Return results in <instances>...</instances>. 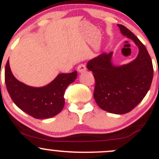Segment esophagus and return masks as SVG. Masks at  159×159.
Listing matches in <instances>:
<instances>
[{"label": "esophagus", "instance_id": "esophagus-1", "mask_svg": "<svg viewBox=\"0 0 159 159\" xmlns=\"http://www.w3.org/2000/svg\"><path fill=\"white\" fill-rule=\"evenodd\" d=\"M86 70V66H85V64H80V65H78V71L79 73H83L85 72V71Z\"/></svg>", "mask_w": 159, "mask_h": 159}]
</instances>
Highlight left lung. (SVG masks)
Instances as JSON below:
<instances>
[{"label": "left lung", "instance_id": "1", "mask_svg": "<svg viewBox=\"0 0 159 159\" xmlns=\"http://www.w3.org/2000/svg\"><path fill=\"white\" fill-rule=\"evenodd\" d=\"M121 33L139 48L134 61L120 66L111 62L112 52L102 53L87 63L93 73V97L101 109L114 114H125L136 107L150 89L153 79L152 61L142 42L124 25L118 24Z\"/></svg>", "mask_w": 159, "mask_h": 159}]
</instances>
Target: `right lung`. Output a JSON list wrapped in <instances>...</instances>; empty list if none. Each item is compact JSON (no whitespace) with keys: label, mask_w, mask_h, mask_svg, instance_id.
I'll list each match as a JSON object with an SVG mask.
<instances>
[{"label":"right lung","mask_w":159,"mask_h":159,"mask_svg":"<svg viewBox=\"0 0 159 159\" xmlns=\"http://www.w3.org/2000/svg\"><path fill=\"white\" fill-rule=\"evenodd\" d=\"M78 73L59 74L46 86L35 88L20 82L13 76L8 61L5 69L7 90L12 101L24 112L35 119H48L58 115L65 104L64 93L77 78Z\"/></svg>","instance_id":"obj_1"}]
</instances>
